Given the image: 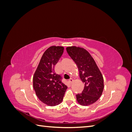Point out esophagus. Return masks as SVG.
<instances>
[{
  "label": "esophagus",
  "instance_id": "obj_1",
  "mask_svg": "<svg viewBox=\"0 0 132 132\" xmlns=\"http://www.w3.org/2000/svg\"><path fill=\"white\" fill-rule=\"evenodd\" d=\"M73 81H74V80H73V79H70L69 80V82L70 84H71Z\"/></svg>",
  "mask_w": 132,
  "mask_h": 132
}]
</instances>
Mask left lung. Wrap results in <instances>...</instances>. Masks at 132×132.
Listing matches in <instances>:
<instances>
[{
	"label": "left lung",
	"mask_w": 132,
	"mask_h": 132,
	"mask_svg": "<svg viewBox=\"0 0 132 132\" xmlns=\"http://www.w3.org/2000/svg\"><path fill=\"white\" fill-rule=\"evenodd\" d=\"M67 53L78 67L80 78L84 83L81 94L76 95L77 102L81 106L95 103L101 96L104 87L103 76L88 51L81 47L66 48Z\"/></svg>",
	"instance_id": "1"
}]
</instances>
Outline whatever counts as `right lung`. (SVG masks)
I'll use <instances>...</instances> for the list:
<instances>
[{"instance_id": "1", "label": "right lung", "mask_w": 132, "mask_h": 132, "mask_svg": "<svg viewBox=\"0 0 132 132\" xmlns=\"http://www.w3.org/2000/svg\"><path fill=\"white\" fill-rule=\"evenodd\" d=\"M64 51L62 46H51L43 54L33 77L36 94L45 104L54 106L61 103L67 86L62 82L61 75L54 71V67Z\"/></svg>"}]
</instances>
